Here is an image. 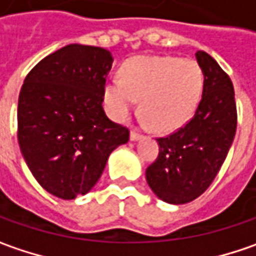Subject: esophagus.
Masks as SVG:
<instances>
[{"label": "esophagus", "mask_w": 256, "mask_h": 256, "mask_svg": "<svg viewBox=\"0 0 256 256\" xmlns=\"http://www.w3.org/2000/svg\"><path fill=\"white\" fill-rule=\"evenodd\" d=\"M140 138H142V134H140L138 130H132V132H130V140L136 142V140H139Z\"/></svg>", "instance_id": "34e87169"}]
</instances>
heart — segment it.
Returning a JSON list of instances; mask_svg holds the SVG:
<instances>
[{
    "label": "heart",
    "instance_id": "heart-1",
    "mask_svg": "<svg viewBox=\"0 0 256 256\" xmlns=\"http://www.w3.org/2000/svg\"><path fill=\"white\" fill-rule=\"evenodd\" d=\"M204 90V72L194 58L138 56L122 67V80L104 87L107 110L126 120L140 100V113L152 130L170 133L194 116Z\"/></svg>",
    "mask_w": 256,
    "mask_h": 256
}]
</instances>
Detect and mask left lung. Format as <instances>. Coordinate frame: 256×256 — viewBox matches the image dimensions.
<instances>
[{"label":"left lung","instance_id":"8db88e82","mask_svg":"<svg viewBox=\"0 0 256 256\" xmlns=\"http://www.w3.org/2000/svg\"><path fill=\"white\" fill-rule=\"evenodd\" d=\"M196 60L204 72L202 98L184 128L158 139L159 154L146 169L150 189L173 205L192 202L210 186L236 132L229 76L205 51H198Z\"/></svg>","mask_w":256,"mask_h":256}]
</instances>
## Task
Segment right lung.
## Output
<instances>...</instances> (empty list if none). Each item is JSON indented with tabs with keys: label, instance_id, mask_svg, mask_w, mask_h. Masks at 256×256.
Masks as SVG:
<instances>
[{
	"label": "right lung",
	"instance_id": "add662e5",
	"mask_svg": "<svg viewBox=\"0 0 256 256\" xmlns=\"http://www.w3.org/2000/svg\"><path fill=\"white\" fill-rule=\"evenodd\" d=\"M113 57L102 47L68 44L28 72L18 97V143L32 176L60 199L86 194L128 128L103 110Z\"/></svg>",
	"mask_w": 256,
	"mask_h": 256
}]
</instances>
